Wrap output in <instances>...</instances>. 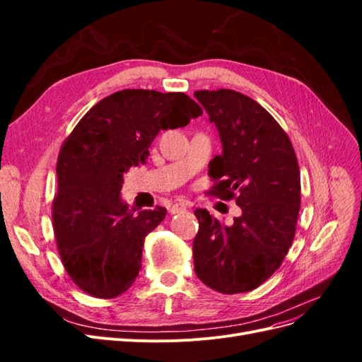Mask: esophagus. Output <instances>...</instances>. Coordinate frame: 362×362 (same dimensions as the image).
<instances>
[{"instance_id":"esophagus-1","label":"esophagus","mask_w":362,"mask_h":362,"mask_svg":"<svg viewBox=\"0 0 362 362\" xmlns=\"http://www.w3.org/2000/svg\"><path fill=\"white\" fill-rule=\"evenodd\" d=\"M187 204L185 202H175L172 206H170V213L172 214H177V213H184L185 210H187Z\"/></svg>"}]
</instances>
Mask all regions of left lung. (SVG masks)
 Segmentation results:
<instances>
[{
  "instance_id": "8db88e82",
  "label": "left lung",
  "mask_w": 362,
  "mask_h": 362,
  "mask_svg": "<svg viewBox=\"0 0 362 362\" xmlns=\"http://www.w3.org/2000/svg\"><path fill=\"white\" fill-rule=\"evenodd\" d=\"M194 96L223 146L210 163L214 184L206 194L242 208L231 226L202 208L194 211V272L218 293H246L279 269L293 243L300 210L298 157L286 131L252 98L229 89Z\"/></svg>"
}]
</instances>
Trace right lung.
Segmentation results:
<instances>
[{
	"label": "right lung",
	"mask_w": 362,
	"mask_h": 362,
	"mask_svg": "<svg viewBox=\"0 0 362 362\" xmlns=\"http://www.w3.org/2000/svg\"><path fill=\"white\" fill-rule=\"evenodd\" d=\"M202 113L182 92L125 89L95 104L63 141L52 228L63 267L84 293L113 299L133 286L145 238L166 208L131 211L119 194L124 173L148 158L160 129Z\"/></svg>",
	"instance_id": "1"
}]
</instances>
